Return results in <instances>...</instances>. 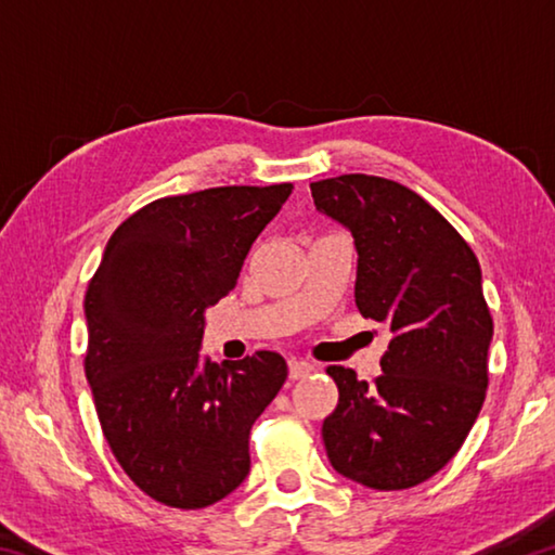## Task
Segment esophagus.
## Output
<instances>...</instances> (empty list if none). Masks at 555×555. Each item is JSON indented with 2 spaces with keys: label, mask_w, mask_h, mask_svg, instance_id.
Returning <instances> with one entry per match:
<instances>
[{
  "label": "esophagus",
  "mask_w": 555,
  "mask_h": 555,
  "mask_svg": "<svg viewBox=\"0 0 555 555\" xmlns=\"http://www.w3.org/2000/svg\"><path fill=\"white\" fill-rule=\"evenodd\" d=\"M315 370L313 362H306V360H288V377L291 379H304L308 377Z\"/></svg>",
  "instance_id": "1"
}]
</instances>
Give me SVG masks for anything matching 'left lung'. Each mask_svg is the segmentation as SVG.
Returning <instances> with one entry per match:
<instances>
[{
    "instance_id": "1",
    "label": "left lung",
    "mask_w": 555,
    "mask_h": 555,
    "mask_svg": "<svg viewBox=\"0 0 555 555\" xmlns=\"http://www.w3.org/2000/svg\"><path fill=\"white\" fill-rule=\"evenodd\" d=\"M311 193L354 237L357 308L391 331L374 384L327 367L340 391L323 421L327 457L347 480L409 490L446 467L485 403L492 315L480 261L434 205L389 178L347 173Z\"/></svg>"
}]
</instances>
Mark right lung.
<instances>
[{"mask_svg": "<svg viewBox=\"0 0 555 555\" xmlns=\"http://www.w3.org/2000/svg\"><path fill=\"white\" fill-rule=\"evenodd\" d=\"M291 183L224 185L144 205L112 234L86 294V377L139 490L203 509L249 475V430L288 377L279 352L201 360L205 308L237 286Z\"/></svg>", "mask_w": 555, "mask_h": 555, "instance_id": "1", "label": "right lung"}]
</instances>
